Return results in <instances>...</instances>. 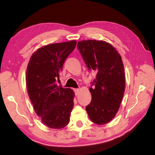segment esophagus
Returning a JSON list of instances; mask_svg holds the SVG:
<instances>
[{
  "mask_svg": "<svg viewBox=\"0 0 155 155\" xmlns=\"http://www.w3.org/2000/svg\"><path fill=\"white\" fill-rule=\"evenodd\" d=\"M74 91L76 95H77L78 92H79V90H78V89H74Z\"/></svg>",
  "mask_w": 155,
  "mask_h": 155,
  "instance_id": "esophagus-1",
  "label": "esophagus"
}]
</instances>
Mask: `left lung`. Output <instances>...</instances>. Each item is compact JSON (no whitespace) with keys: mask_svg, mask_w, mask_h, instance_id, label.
I'll use <instances>...</instances> for the list:
<instances>
[{"mask_svg":"<svg viewBox=\"0 0 155 155\" xmlns=\"http://www.w3.org/2000/svg\"><path fill=\"white\" fill-rule=\"evenodd\" d=\"M77 48L89 70L96 72L90 87L91 101L86 107L90 120L103 125L114 119L125 91L122 57L111 44L103 40L78 41Z\"/></svg>","mask_w":155,"mask_h":155,"instance_id":"left-lung-1","label":"left lung"}]
</instances>
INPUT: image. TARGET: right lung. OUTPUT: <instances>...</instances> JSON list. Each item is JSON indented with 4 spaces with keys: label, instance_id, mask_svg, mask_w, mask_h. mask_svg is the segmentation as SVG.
Masks as SVG:
<instances>
[{
    "label": "right lung",
    "instance_id": "obj_1",
    "mask_svg": "<svg viewBox=\"0 0 155 155\" xmlns=\"http://www.w3.org/2000/svg\"><path fill=\"white\" fill-rule=\"evenodd\" d=\"M77 41L51 44L31 55L27 68V92L36 114L49 128L60 129L70 122L74 91L58 86L63 65L74 51Z\"/></svg>",
    "mask_w": 155,
    "mask_h": 155
}]
</instances>
